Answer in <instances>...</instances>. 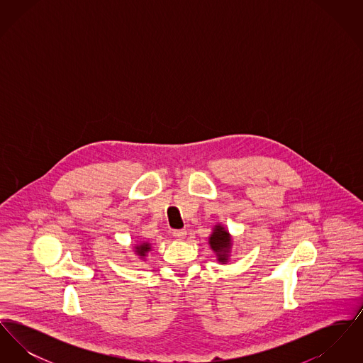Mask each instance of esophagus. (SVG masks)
Masks as SVG:
<instances>
[{"mask_svg":"<svg viewBox=\"0 0 363 363\" xmlns=\"http://www.w3.org/2000/svg\"><path fill=\"white\" fill-rule=\"evenodd\" d=\"M173 237L175 240H178V241L184 240L186 237V230H174Z\"/></svg>","mask_w":363,"mask_h":363,"instance_id":"esophagus-1","label":"esophagus"}]
</instances>
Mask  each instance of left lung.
<instances>
[{
    "label": "left lung",
    "instance_id": "left-lung-1",
    "mask_svg": "<svg viewBox=\"0 0 363 363\" xmlns=\"http://www.w3.org/2000/svg\"><path fill=\"white\" fill-rule=\"evenodd\" d=\"M209 246L216 253L218 261L225 264L230 257V250L233 246L231 235L222 225H215L211 237H209Z\"/></svg>",
    "mask_w": 363,
    "mask_h": 363
}]
</instances>
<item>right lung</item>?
<instances>
[{
	"label": "right lung",
	"mask_w": 363,
	"mask_h": 363,
	"mask_svg": "<svg viewBox=\"0 0 363 363\" xmlns=\"http://www.w3.org/2000/svg\"><path fill=\"white\" fill-rule=\"evenodd\" d=\"M135 249H136L138 256H140V257H145V255L151 250V245H150L148 242H141V243H138V245L135 246Z\"/></svg>",
	"instance_id": "1"
}]
</instances>
